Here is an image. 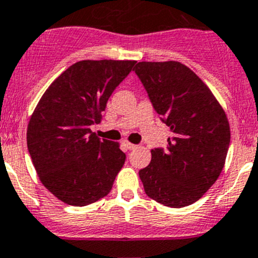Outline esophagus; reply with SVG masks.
I'll return each instance as SVG.
<instances>
[{
	"label": "esophagus",
	"instance_id": "obj_1",
	"mask_svg": "<svg viewBox=\"0 0 258 258\" xmlns=\"http://www.w3.org/2000/svg\"><path fill=\"white\" fill-rule=\"evenodd\" d=\"M122 144H123V146L126 147L127 150H135V149H136V147H137L136 145L131 144V142H128V141H127V140H124V141L122 142Z\"/></svg>",
	"mask_w": 258,
	"mask_h": 258
}]
</instances>
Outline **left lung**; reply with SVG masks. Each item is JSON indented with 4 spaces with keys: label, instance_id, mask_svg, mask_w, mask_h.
<instances>
[{
    "label": "left lung",
    "instance_id": "left-lung-1",
    "mask_svg": "<svg viewBox=\"0 0 258 258\" xmlns=\"http://www.w3.org/2000/svg\"><path fill=\"white\" fill-rule=\"evenodd\" d=\"M134 71L172 134L166 150H151V162L139 171L145 192L171 208L190 206L224 167L231 141L226 112L207 84L181 62L140 61Z\"/></svg>",
    "mask_w": 258,
    "mask_h": 258
}]
</instances>
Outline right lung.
<instances>
[{
    "mask_svg": "<svg viewBox=\"0 0 258 258\" xmlns=\"http://www.w3.org/2000/svg\"><path fill=\"white\" fill-rule=\"evenodd\" d=\"M135 60H82L45 91L27 126V149L40 181L59 201L84 207L106 197L126 155L118 142L101 140L91 124L102 121L107 101Z\"/></svg>",
    "mask_w": 258,
    "mask_h": 258,
    "instance_id": "obj_1",
    "label": "right lung"
}]
</instances>
